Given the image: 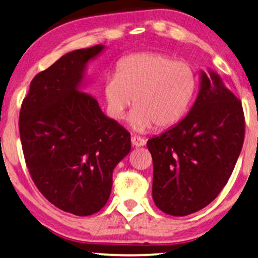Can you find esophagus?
I'll list each match as a JSON object with an SVG mask.
<instances>
[{
  "mask_svg": "<svg viewBox=\"0 0 258 258\" xmlns=\"http://www.w3.org/2000/svg\"><path fill=\"white\" fill-rule=\"evenodd\" d=\"M131 141H132V145L134 147H141L146 145V140L143 139V138L137 137V136H132L131 138Z\"/></svg>",
  "mask_w": 258,
  "mask_h": 258,
  "instance_id": "obj_1",
  "label": "esophagus"
}]
</instances>
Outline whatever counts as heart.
I'll list each match as a JSON object with an SVG mask.
<instances>
[{
	"mask_svg": "<svg viewBox=\"0 0 258 258\" xmlns=\"http://www.w3.org/2000/svg\"><path fill=\"white\" fill-rule=\"evenodd\" d=\"M198 86L194 68L160 52H139L118 61L101 92L111 118L120 120L134 100L130 126L138 132L172 127L186 114Z\"/></svg>",
	"mask_w": 258,
	"mask_h": 258,
	"instance_id": "heart-1",
	"label": "heart"
}]
</instances>
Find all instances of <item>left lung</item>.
Returning <instances> with one entry per match:
<instances>
[{
	"label": "left lung",
	"mask_w": 258,
	"mask_h": 258,
	"mask_svg": "<svg viewBox=\"0 0 258 258\" xmlns=\"http://www.w3.org/2000/svg\"><path fill=\"white\" fill-rule=\"evenodd\" d=\"M244 140L241 100L213 70L200 72V90L182 120L147 141L153 159L152 197L173 216L208 206L233 173Z\"/></svg>",
	"instance_id": "obj_1"
}]
</instances>
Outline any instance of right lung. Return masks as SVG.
Returning <instances> with one entry per match:
<instances>
[{
  "instance_id": "obj_1",
  "label": "right lung",
  "mask_w": 258,
  "mask_h": 258,
  "mask_svg": "<svg viewBox=\"0 0 258 258\" xmlns=\"http://www.w3.org/2000/svg\"><path fill=\"white\" fill-rule=\"evenodd\" d=\"M104 45L65 53L30 83L20 112L22 148L46 200L88 216L110 198L112 174L131 151V134L85 93V71Z\"/></svg>"
}]
</instances>
